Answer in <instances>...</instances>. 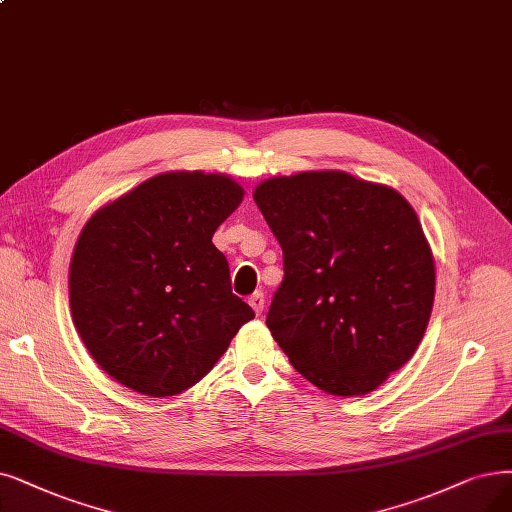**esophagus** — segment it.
<instances>
[{"instance_id": "obj_1", "label": "esophagus", "mask_w": 512, "mask_h": 512, "mask_svg": "<svg viewBox=\"0 0 512 512\" xmlns=\"http://www.w3.org/2000/svg\"><path fill=\"white\" fill-rule=\"evenodd\" d=\"M248 302H250L252 309L256 311V315H260V313L264 311V294H262V292H256V294H252Z\"/></svg>"}]
</instances>
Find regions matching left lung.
I'll return each instance as SVG.
<instances>
[{
	"label": "left lung",
	"instance_id": "1",
	"mask_svg": "<svg viewBox=\"0 0 512 512\" xmlns=\"http://www.w3.org/2000/svg\"><path fill=\"white\" fill-rule=\"evenodd\" d=\"M254 201L283 250L275 342L323 393H372L416 353L433 311L435 258L410 201L340 170L267 178Z\"/></svg>",
	"mask_w": 512,
	"mask_h": 512
}]
</instances>
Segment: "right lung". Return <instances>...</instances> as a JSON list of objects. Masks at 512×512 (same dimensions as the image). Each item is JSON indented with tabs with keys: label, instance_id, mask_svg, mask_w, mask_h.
Segmentation results:
<instances>
[{
	"label": "right lung",
	"instance_id": "add662e5",
	"mask_svg": "<svg viewBox=\"0 0 512 512\" xmlns=\"http://www.w3.org/2000/svg\"><path fill=\"white\" fill-rule=\"evenodd\" d=\"M243 193L227 174L163 172L84 224L69 267L71 317L113 380L140 395H180L254 319L212 243Z\"/></svg>",
	"mask_w": 512,
	"mask_h": 512
}]
</instances>
